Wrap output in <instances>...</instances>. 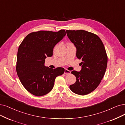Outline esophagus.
Returning a JSON list of instances; mask_svg holds the SVG:
<instances>
[{
	"label": "esophagus",
	"instance_id": "obj_1",
	"mask_svg": "<svg viewBox=\"0 0 125 125\" xmlns=\"http://www.w3.org/2000/svg\"><path fill=\"white\" fill-rule=\"evenodd\" d=\"M70 73H71V71H70L68 70H67V69L64 70V74L68 75V74H70Z\"/></svg>",
	"mask_w": 125,
	"mask_h": 125
}]
</instances>
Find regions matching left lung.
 Here are the masks:
<instances>
[{"mask_svg": "<svg viewBox=\"0 0 125 125\" xmlns=\"http://www.w3.org/2000/svg\"><path fill=\"white\" fill-rule=\"evenodd\" d=\"M67 36L76 48V56L82 62L81 72L72 71L76 82L70 89L81 95L93 91L105 73L108 56L104 44L97 35L84 30H67Z\"/></svg>", "mask_w": 125, "mask_h": 125, "instance_id": "8db88e82", "label": "left lung"}]
</instances>
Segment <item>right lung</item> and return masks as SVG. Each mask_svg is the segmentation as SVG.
I'll use <instances>...</instances> for the list:
<instances>
[{"label":"right lung","instance_id":"add662e5","mask_svg":"<svg viewBox=\"0 0 125 125\" xmlns=\"http://www.w3.org/2000/svg\"><path fill=\"white\" fill-rule=\"evenodd\" d=\"M66 35L58 32L39 31L29 34L19 46L16 70L20 81L34 95L41 96L50 92L55 79L64 72L63 68L44 66V59L53 55L54 46Z\"/></svg>","mask_w":125,"mask_h":125}]
</instances>
